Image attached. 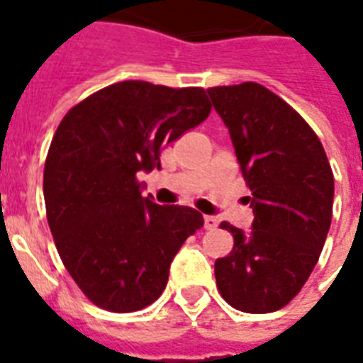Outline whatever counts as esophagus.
I'll use <instances>...</instances> for the list:
<instances>
[{
    "mask_svg": "<svg viewBox=\"0 0 363 363\" xmlns=\"http://www.w3.org/2000/svg\"><path fill=\"white\" fill-rule=\"evenodd\" d=\"M218 227V220L213 216H204V229H216Z\"/></svg>",
    "mask_w": 363,
    "mask_h": 363,
    "instance_id": "obj_1",
    "label": "esophagus"
}]
</instances>
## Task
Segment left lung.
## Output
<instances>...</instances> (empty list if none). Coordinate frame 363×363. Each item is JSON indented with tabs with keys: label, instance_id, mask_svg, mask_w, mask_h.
<instances>
[{
	"label": "left lung",
	"instance_id": "obj_1",
	"mask_svg": "<svg viewBox=\"0 0 363 363\" xmlns=\"http://www.w3.org/2000/svg\"><path fill=\"white\" fill-rule=\"evenodd\" d=\"M250 187L252 229L233 233L216 259L221 297L237 311L274 313L307 282L324 248L333 210V172L318 136L296 109L257 83L208 89Z\"/></svg>",
	"mask_w": 363,
	"mask_h": 363
}]
</instances>
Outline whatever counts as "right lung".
Here are the masks:
<instances>
[{"mask_svg":"<svg viewBox=\"0 0 363 363\" xmlns=\"http://www.w3.org/2000/svg\"><path fill=\"white\" fill-rule=\"evenodd\" d=\"M199 86L123 81L66 113L45 161L43 195L56 250L100 308L134 313L157 301L182 244L204 225L189 206L142 196L138 174L161 168V151L206 121Z\"/></svg>","mask_w":363,"mask_h":363,"instance_id":"obj_1","label":"right lung"}]
</instances>
